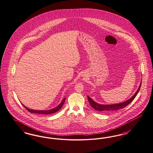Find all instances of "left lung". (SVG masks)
<instances>
[{
  "label": "left lung",
  "instance_id": "8db88e82",
  "mask_svg": "<svg viewBox=\"0 0 153 153\" xmlns=\"http://www.w3.org/2000/svg\"><path fill=\"white\" fill-rule=\"evenodd\" d=\"M141 82L138 90H137V91L134 94L129 100L117 104H112V105H102V104H99L97 103V102H96L95 101H94L92 100V98H90L89 96H88V101H89V104L94 109L99 111L109 112V111H114V110H119L120 109H123V108H125V106L128 105V104L131 103L133 101V100L134 99L135 97H136V96L137 95L138 93L140 88H141Z\"/></svg>",
  "mask_w": 153,
  "mask_h": 153
}]
</instances>
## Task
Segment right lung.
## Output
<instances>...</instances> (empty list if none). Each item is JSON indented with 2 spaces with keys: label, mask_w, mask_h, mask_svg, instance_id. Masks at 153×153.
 I'll return each instance as SVG.
<instances>
[{
  "label": "right lung",
  "mask_w": 153,
  "mask_h": 153,
  "mask_svg": "<svg viewBox=\"0 0 153 153\" xmlns=\"http://www.w3.org/2000/svg\"><path fill=\"white\" fill-rule=\"evenodd\" d=\"M65 101V98H64L62 101H61V103L58 105L57 107H56L55 108L52 109H50V110H32L30 109H28V108H27L26 106H25V105L23 104H22L23 105V106L25 107V108L28 110V111H30V113H37V114H52V113H54L55 112L57 111L58 110H60L62 108V105L64 104V102Z\"/></svg>",
  "instance_id": "add662e5"
}]
</instances>
